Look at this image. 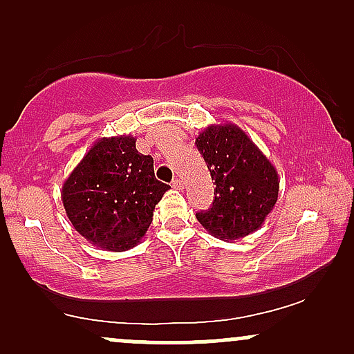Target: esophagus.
Masks as SVG:
<instances>
[{"instance_id": "esophagus-1", "label": "esophagus", "mask_w": 354, "mask_h": 354, "mask_svg": "<svg viewBox=\"0 0 354 354\" xmlns=\"http://www.w3.org/2000/svg\"><path fill=\"white\" fill-rule=\"evenodd\" d=\"M173 188L174 189H183V188H185V181H183L181 178H174V180H173Z\"/></svg>"}]
</instances>
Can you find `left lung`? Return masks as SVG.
Returning <instances> with one entry per match:
<instances>
[{
	"label": "left lung",
	"mask_w": 354,
	"mask_h": 354,
	"mask_svg": "<svg viewBox=\"0 0 354 354\" xmlns=\"http://www.w3.org/2000/svg\"><path fill=\"white\" fill-rule=\"evenodd\" d=\"M205 158L214 200L196 213L203 228L214 238L233 241L261 228L278 200V171L261 149L233 123L209 124L196 136Z\"/></svg>",
	"instance_id": "left-lung-1"
}]
</instances>
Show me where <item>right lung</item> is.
<instances>
[{
  "label": "right lung",
  "mask_w": 354,
  "mask_h": 354,
  "mask_svg": "<svg viewBox=\"0 0 354 354\" xmlns=\"http://www.w3.org/2000/svg\"><path fill=\"white\" fill-rule=\"evenodd\" d=\"M168 189L154 178L153 158L136 149V138L121 135L88 149L63 183L61 200L81 236L116 253L141 241Z\"/></svg>",
  "instance_id": "obj_1"
}]
</instances>
